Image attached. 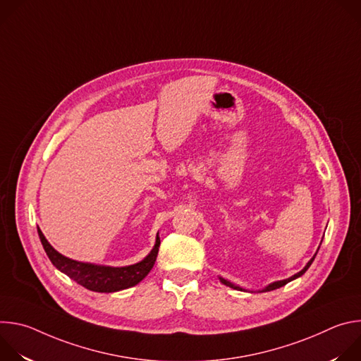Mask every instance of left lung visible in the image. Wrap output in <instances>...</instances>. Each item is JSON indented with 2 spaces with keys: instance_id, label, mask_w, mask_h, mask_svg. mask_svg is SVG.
<instances>
[{
  "instance_id": "obj_1",
  "label": "left lung",
  "mask_w": 361,
  "mask_h": 361,
  "mask_svg": "<svg viewBox=\"0 0 361 361\" xmlns=\"http://www.w3.org/2000/svg\"><path fill=\"white\" fill-rule=\"evenodd\" d=\"M322 241H323V240H322ZM319 248H320V247H319ZM317 251H319V250H317ZM316 255H317V252H316V254H314V255H313V259H312V260H310V262H308V263H307V266H305V267H304V269H302V270H301V271H298V273H297V274H294V276H291V277H290V279H286V280H281V281H274V283H271V284H269V286H267V287H266V288H263V290H262V291H271V290H276V288H280V287H283V286H286V284H287V283H290V281H291V280H295V279H297V277H300V276H302V274H304V273H305V271H307V270H308V267H310V266H312V263H313V262H314V259H316ZM220 281H221V283H223V284H226V286H227V287H231V288H234V290H240V291H243V290H244V288H241V287H238V286H235V284H233V283H230V281H228V280H226V279H221V277H220Z\"/></svg>"
}]
</instances>
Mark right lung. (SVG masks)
<instances>
[{"label": "right lung", "instance_id": "1", "mask_svg": "<svg viewBox=\"0 0 361 361\" xmlns=\"http://www.w3.org/2000/svg\"><path fill=\"white\" fill-rule=\"evenodd\" d=\"M38 235L51 263L80 286L97 293H114L138 284L156 263L160 247V237L157 235L156 245L142 262L126 267H107L71 260L54 250L39 228Z\"/></svg>", "mask_w": 361, "mask_h": 361}]
</instances>
